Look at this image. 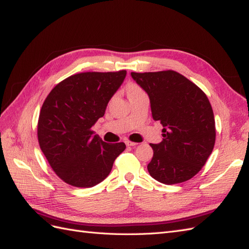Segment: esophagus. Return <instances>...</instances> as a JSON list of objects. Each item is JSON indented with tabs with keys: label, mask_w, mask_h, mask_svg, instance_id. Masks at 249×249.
<instances>
[{
	"label": "esophagus",
	"mask_w": 249,
	"mask_h": 249,
	"mask_svg": "<svg viewBox=\"0 0 249 249\" xmlns=\"http://www.w3.org/2000/svg\"><path fill=\"white\" fill-rule=\"evenodd\" d=\"M125 144L128 145V147H134V145H136V144H137V142H131V141H125Z\"/></svg>",
	"instance_id": "1"
}]
</instances>
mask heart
<instances>
[{
    "mask_svg": "<svg viewBox=\"0 0 249 249\" xmlns=\"http://www.w3.org/2000/svg\"><path fill=\"white\" fill-rule=\"evenodd\" d=\"M139 92H142V89L137 87V86H131L129 89H128V95H133V94H136V93H139Z\"/></svg>",
    "mask_w": 249,
    "mask_h": 249,
    "instance_id": "1",
    "label": "heart"
}]
</instances>
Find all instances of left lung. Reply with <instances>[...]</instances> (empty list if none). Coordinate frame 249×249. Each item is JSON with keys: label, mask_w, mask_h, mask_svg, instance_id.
I'll list each match as a JSON object with an SVG mask.
<instances>
[{"label": "left lung", "mask_w": 249, "mask_h": 249, "mask_svg": "<svg viewBox=\"0 0 249 249\" xmlns=\"http://www.w3.org/2000/svg\"><path fill=\"white\" fill-rule=\"evenodd\" d=\"M149 95L154 120L163 126L161 142L150 143L148 171L166 185L192 178L207 161L215 142V121L207 96L175 71L131 72Z\"/></svg>", "instance_id": "1"}]
</instances>
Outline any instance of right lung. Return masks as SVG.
Listing matches in <instances>:
<instances>
[{"mask_svg":"<svg viewBox=\"0 0 249 249\" xmlns=\"http://www.w3.org/2000/svg\"><path fill=\"white\" fill-rule=\"evenodd\" d=\"M126 71H87L54 87L41 107L38 141L53 172L64 183L93 187L110 174L124 142L107 143L92 126L124 82Z\"/></svg>","mask_w":249,"mask_h":249,"instance_id":"add662e5","label":"right lung"}]
</instances>
